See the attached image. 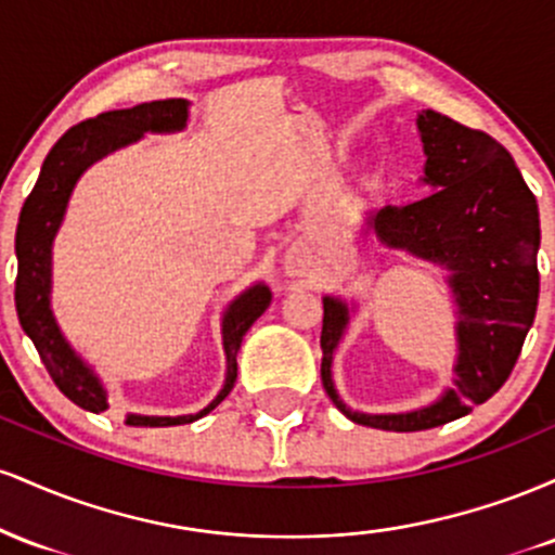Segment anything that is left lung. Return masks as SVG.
<instances>
[{"label":"left lung","instance_id":"1","mask_svg":"<svg viewBox=\"0 0 555 555\" xmlns=\"http://www.w3.org/2000/svg\"><path fill=\"white\" fill-rule=\"evenodd\" d=\"M423 140L420 201L367 214L380 245L449 271L456 305L454 380L430 404L410 412H371L344 404L334 386V352L358 305L323 297L321 378L336 410L367 428L412 433L460 420L506 384L540 295V214L512 154L486 132L469 130L443 114H417Z\"/></svg>","mask_w":555,"mask_h":555}]
</instances>
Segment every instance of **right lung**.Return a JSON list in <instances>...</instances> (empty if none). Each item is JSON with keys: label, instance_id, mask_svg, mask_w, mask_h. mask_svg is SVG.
Listing matches in <instances>:
<instances>
[{"label": "right lung", "instance_id": "add662e5", "mask_svg": "<svg viewBox=\"0 0 555 555\" xmlns=\"http://www.w3.org/2000/svg\"><path fill=\"white\" fill-rule=\"evenodd\" d=\"M190 101L167 99L138 104L132 109L104 112L95 119L69 127V130L54 143L49 156L43 158L41 175L36 188L25 197L21 221L15 234V256H17V282H15V308L21 326L30 341L36 344L41 362L47 365L49 375L69 401L88 412L109 410L106 388L101 384L93 367L69 347L62 334L52 310V250L54 237L65 221L69 195L82 177V171L93 167L104 156L125 145L138 143L145 132H180L188 127ZM271 305V289L263 282L247 286L242 295L229 302L221 318V341L227 354V378L221 391L208 406H203L195 415L158 417V415H130L127 425L135 428H167V425L195 423L203 415L219 406L232 391L237 380V352L242 336L247 328L266 313Z\"/></svg>", "mask_w": 555, "mask_h": 555}]
</instances>
